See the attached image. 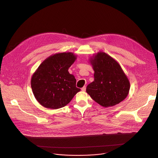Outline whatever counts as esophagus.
<instances>
[{
	"label": "esophagus",
	"instance_id": "1",
	"mask_svg": "<svg viewBox=\"0 0 158 158\" xmlns=\"http://www.w3.org/2000/svg\"><path fill=\"white\" fill-rule=\"evenodd\" d=\"M85 89H86V88H85V86H84L83 87H82V88H81V91H85Z\"/></svg>",
	"mask_w": 158,
	"mask_h": 158
}]
</instances>
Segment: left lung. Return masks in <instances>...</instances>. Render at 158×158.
Segmentation results:
<instances>
[{
    "label": "left lung",
    "instance_id": "1",
    "mask_svg": "<svg viewBox=\"0 0 158 158\" xmlns=\"http://www.w3.org/2000/svg\"><path fill=\"white\" fill-rule=\"evenodd\" d=\"M89 62L94 71V81L86 87L91 98L104 107L124 100L129 92L130 82L118 62L100 51L90 57Z\"/></svg>",
    "mask_w": 158,
    "mask_h": 158
}]
</instances>
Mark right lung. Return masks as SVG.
<instances>
[{"label": "right lung", "instance_id": "add662e5", "mask_svg": "<svg viewBox=\"0 0 158 158\" xmlns=\"http://www.w3.org/2000/svg\"><path fill=\"white\" fill-rule=\"evenodd\" d=\"M77 59L71 52L56 53L45 59L32 76L31 85L36 100L42 106L57 109L65 106L81 91L68 69Z\"/></svg>", "mask_w": 158, "mask_h": 158}]
</instances>
